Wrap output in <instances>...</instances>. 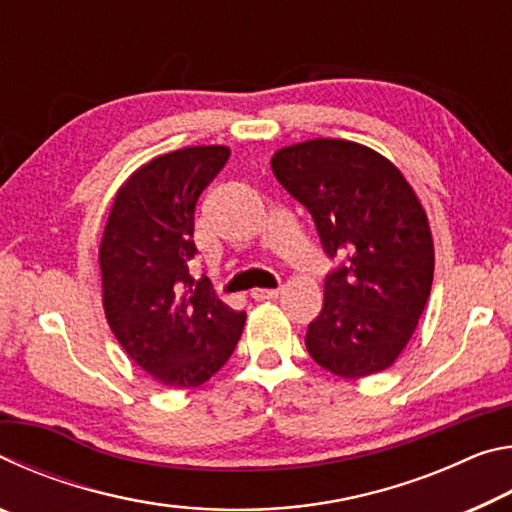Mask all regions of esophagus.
I'll use <instances>...</instances> for the list:
<instances>
[{"mask_svg": "<svg viewBox=\"0 0 512 512\" xmlns=\"http://www.w3.org/2000/svg\"><path fill=\"white\" fill-rule=\"evenodd\" d=\"M280 293V289H253L250 296H253V300H275Z\"/></svg>", "mask_w": 512, "mask_h": 512, "instance_id": "obj_1", "label": "esophagus"}]
</instances>
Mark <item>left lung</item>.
<instances>
[{"instance_id":"obj_1","label":"left lung","mask_w":512,"mask_h":512,"mask_svg":"<svg viewBox=\"0 0 512 512\" xmlns=\"http://www.w3.org/2000/svg\"><path fill=\"white\" fill-rule=\"evenodd\" d=\"M271 167L307 207L325 255L339 262L307 329L311 359L343 379L393 366L433 280V241L418 196L393 162L348 140L287 146Z\"/></svg>"}]
</instances>
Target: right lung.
<instances>
[{
	"label": "right lung",
	"instance_id": "1",
	"mask_svg": "<svg viewBox=\"0 0 512 512\" xmlns=\"http://www.w3.org/2000/svg\"><path fill=\"white\" fill-rule=\"evenodd\" d=\"M230 158L228 146H189L137 169L115 196L99 264L108 325L162 386L194 388L219 370L241 336L244 311L207 277L194 282L198 196Z\"/></svg>",
	"mask_w": 512,
	"mask_h": 512
}]
</instances>
